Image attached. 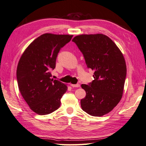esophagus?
<instances>
[{
  "mask_svg": "<svg viewBox=\"0 0 146 146\" xmlns=\"http://www.w3.org/2000/svg\"><path fill=\"white\" fill-rule=\"evenodd\" d=\"M70 85H71L72 87H73V88H78V87H80V84H71Z\"/></svg>",
  "mask_w": 146,
  "mask_h": 146,
  "instance_id": "1",
  "label": "esophagus"
}]
</instances>
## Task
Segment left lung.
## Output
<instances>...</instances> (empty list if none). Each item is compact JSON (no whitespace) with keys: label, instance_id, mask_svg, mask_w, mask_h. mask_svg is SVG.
Segmentation results:
<instances>
[{"label":"left lung","instance_id":"1","mask_svg":"<svg viewBox=\"0 0 146 146\" xmlns=\"http://www.w3.org/2000/svg\"><path fill=\"white\" fill-rule=\"evenodd\" d=\"M83 54L88 68L94 71V80L82 84L86 96L82 109L93 116L110 112L123 96L127 67L123 55L110 38L102 34H82L72 40Z\"/></svg>","mask_w":146,"mask_h":146}]
</instances>
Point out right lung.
<instances>
[{"label": "right lung", "instance_id": "add662e5", "mask_svg": "<svg viewBox=\"0 0 146 146\" xmlns=\"http://www.w3.org/2000/svg\"><path fill=\"white\" fill-rule=\"evenodd\" d=\"M73 35L46 33L35 39L20 58L17 68L18 87L31 109L39 115L54 112L68 86L50 78L58 53Z\"/></svg>", "mask_w": 146, "mask_h": 146}]
</instances>
